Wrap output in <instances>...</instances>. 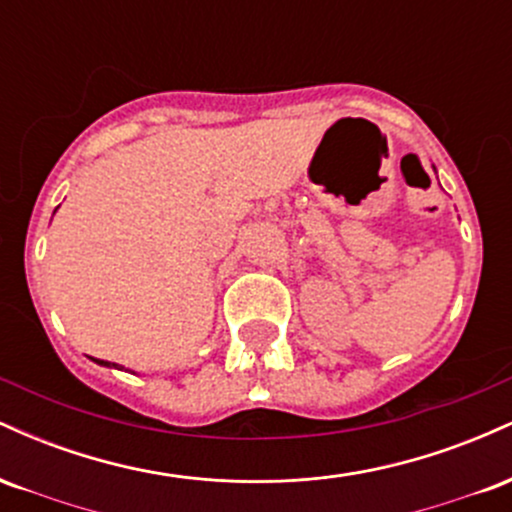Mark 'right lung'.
I'll use <instances>...</instances> for the list:
<instances>
[{
  "label": "right lung",
  "mask_w": 512,
  "mask_h": 512,
  "mask_svg": "<svg viewBox=\"0 0 512 512\" xmlns=\"http://www.w3.org/2000/svg\"><path fill=\"white\" fill-rule=\"evenodd\" d=\"M93 361H96L98 366H105V368H120L117 363H110V361H98V358H93Z\"/></svg>",
  "instance_id": "obj_1"
}]
</instances>
